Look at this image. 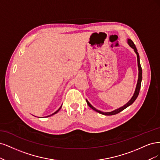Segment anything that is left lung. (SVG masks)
I'll return each mask as SVG.
<instances>
[{
	"mask_svg": "<svg viewBox=\"0 0 160 160\" xmlns=\"http://www.w3.org/2000/svg\"><path fill=\"white\" fill-rule=\"evenodd\" d=\"M128 45L130 46V47L132 48L133 49V50H134L135 53L137 55V60H138V82H137V84H136V90H135V92L134 93H133L132 97L131 98V99L129 100L126 104L125 105H123V106L118 108V109L116 110H113L112 112H102L100 110H98L96 109V108L92 106V105H91L90 103L87 100H86V102L88 105V106H90L92 110H94V111H96V112H98L100 113V114H103V115H105V116H112V115H115V114H118V113H120V112H122V110H123L124 109H126V108H128V106H130V105H132L133 102H134V101L136 100V98L138 96V94H139V92H140V87H141V83H142V67H141V65H140V56H139V54L138 52V50L136 47L135 44H133V42H132V40H130V39H128Z\"/></svg>",
	"mask_w": 160,
	"mask_h": 160,
	"instance_id": "obj_1",
	"label": "left lung"
}]
</instances>
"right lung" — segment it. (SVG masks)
Instances as JSON below:
<instances>
[{"label": "right lung", "mask_w": 160, "mask_h": 160, "mask_svg": "<svg viewBox=\"0 0 160 160\" xmlns=\"http://www.w3.org/2000/svg\"><path fill=\"white\" fill-rule=\"evenodd\" d=\"M62 106L58 108V109L57 110H56L54 113H53V114H50V115H49V116H46V117H49V116H52V115H54V114H56V113H57V112H58V111L61 109V108H62Z\"/></svg>", "instance_id": "1"}]
</instances>
